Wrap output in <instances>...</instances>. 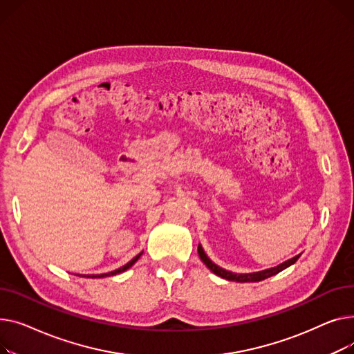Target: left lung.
I'll return each instance as SVG.
<instances>
[{"label": "left lung", "instance_id": "1", "mask_svg": "<svg viewBox=\"0 0 354 354\" xmlns=\"http://www.w3.org/2000/svg\"><path fill=\"white\" fill-rule=\"evenodd\" d=\"M197 252H198V256H200L201 261H203L207 267H209L214 274H217V276H218V277H221V279L230 280V281H237V283H254V281H261V280H264V279H267V277H272V276H274V274L280 273L281 270L287 268L288 266L295 264V263L299 260V257L301 256V254H299V256H296V257H293V259H290V260H287V261H284V263H281V264H279V266H276V267H273V268L261 270V272H256V273H245V274H237V273L228 272V270H224V268H221L220 266L214 264L209 257H207V254L204 253L203 247H201L200 244H198Z\"/></svg>", "mask_w": 354, "mask_h": 354}]
</instances>
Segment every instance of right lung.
Instances as JSON below:
<instances>
[{
	"label": "right lung",
	"mask_w": 354,
	"mask_h": 354,
	"mask_svg": "<svg viewBox=\"0 0 354 354\" xmlns=\"http://www.w3.org/2000/svg\"><path fill=\"white\" fill-rule=\"evenodd\" d=\"M142 253H140V254H137L134 259H131L127 264H124L122 267H120V268H117V270H114V272H110V273H104V274H87V276H84V277H90V279H100V277H107V276H114V274H118V273H122V272H126L127 268H130L138 259H140V256H141Z\"/></svg>",
	"instance_id": "add662e5"
}]
</instances>
